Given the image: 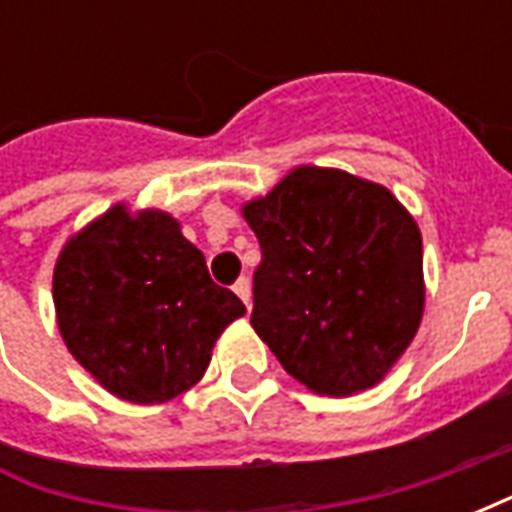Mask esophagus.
<instances>
[{
    "instance_id": "34e87169",
    "label": "esophagus",
    "mask_w": 512,
    "mask_h": 512,
    "mask_svg": "<svg viewBox=\"0 0 512 512\" xmlns=\"http://www.w3.org/2000/svg\"><path fill=\"white\" fill-rule=\"evenodd\" d=\"M233 290H235V293H238V299L244 301L246 307L252 304V285H249V279H246V277L238 279V282H235V285H233Z\"/></svg>"
}]
</instances>
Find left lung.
I'll list each match as a JSON object with an SVG mask.
<instances>
[{"label": "left lung", "mask_w": 512, "mask_h": 512, "mask_svg": "<svg viewBox=\"0 0 512 512\" xmlns=\"http://www.w3.org/2000/svg\"><path fill=\"white\" fill-rule=\"evenodd\" d=\"M260 241L252 326L318 395L378 384L422 321V235L378 183L299 167L244 205Z\"/></svg>", "instance_id": "left-lung-1"}]
</instances>
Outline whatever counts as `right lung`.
<instances>
[{"label":"right lung","instance_id":"obj_1","mask_svg":"<svg viewBox=\"0 0 512 512\" xmlns=\"http://www.w3.org/2000/svg\"><path fill=\"white\" fill-rule=\"evenodd\" d=\"M62 340L98 384L164 403L197 384L219 334L246 312L161 211L115 205L68 241L54 268Z\"/></svg>","mask_w":512,"mask_h":512}]
</instances>
